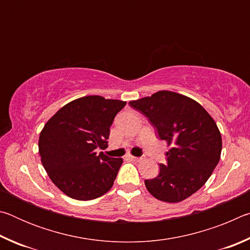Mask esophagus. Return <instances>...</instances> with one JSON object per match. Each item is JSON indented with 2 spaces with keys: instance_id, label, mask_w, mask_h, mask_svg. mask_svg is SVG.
<instances>
[{
  "instance_id": "34e87169",
  "label": "esophagus",
  "mask_w": 250,
  "mask_h": 250,
  "mask_svg": "<svg viewBox=\"0 0 250 250\" xmlns=\"http://www.w3.org/2000/svg\"><path fill=\"white\" fill-rule=\"evenodd\" d=\"M129 158H130L131 160H132V161H134V162H140V161L143 160L142 156H133V155H130Z\"/></svg>"
}]
</instances>
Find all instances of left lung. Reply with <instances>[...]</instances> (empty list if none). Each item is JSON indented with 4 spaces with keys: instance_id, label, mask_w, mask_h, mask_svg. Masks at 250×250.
<instances>
[{
    "instance_id": "8db88e82",
    "label": "left lung",
    "mask_w": 250,
    "mask_h": 250,
    "mask_svg": "<svg viewBox=\"0 0 250 250\" xmlns=\"http://www.w3.org/2000/svg\"><path fill=\"white\" fill-rule=\"evenodd\" d=\"M129 104L172 146L166 154L167 163H160L159 175L145 181L147 191L167 203L197 192L221 159L222 135L213 118L195 100L167 90Z\"/></svg>"
}]
</instances>
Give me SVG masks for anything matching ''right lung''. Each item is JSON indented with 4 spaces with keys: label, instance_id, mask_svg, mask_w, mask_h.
Masks as SVG:
<instances>
[{
    "label": "right lung",
    "instance_id": "right-lung-1",
    "mask_svg": "<svg viewBox=\"0 0 250 250\" xmlns=\"http://www.w3.org/2000/svg\"><path fill=\"white\" fill-rule=\"evenodd\" d=\"M125 101L101 96L78 98L61 108L40 134L41 161L53 183L67 196L90 201L112 188L121 158L96 149L108 146L110 126Z\"/></svg>",
    "mask_w": 250,
    "mask_h": 250
}]
</instances>
